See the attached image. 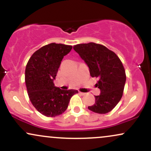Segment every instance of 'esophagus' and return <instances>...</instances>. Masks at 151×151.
I'll list each match as a JSON object with an SVG mask.
<instances>
[{"label":"esophagus","mask_w":151,"mask_h":151,"mask_svg":"<svg viewBox=\"0 0 151 151\" xmlns=\"http://www.w3.org/2000/svg\"><path fill=\"white\" fill-rule=\"evenodd\" d=\"M79 93H80V94H81V95H85V94H86V93L81 92V91H79Z\"/></svg>","instance_id":"34e87169"}]
</instances>
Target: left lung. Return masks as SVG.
<instances>
[{
	"instance_id": "1",
	"label": "left lung",
	"mask_w": 151,
	"mask_h": 151,
	"mask_svg": "<svg viewBox=\"0 0 151 151\" xmlns=\"http://www.w3.org/2000/svg\"><path fill=\"white\" fill-rule=\"evenodd\" d=\"M73 48L89 67L90 75L99 79L96 86L101 93L95 96L94 104L88 109L97 114L111 111L122 97L126 83L120 59L105 46L93 42L79 44Z\"/></svg>"
}]
</instances>
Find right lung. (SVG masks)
I'll use <instances>...</instances> for the list:
<instances>
[{"instance_id":"obj_1","label":"right lung","mask_w":151,"mask_h":151,"mask_svg":"<svg viewBox=\"0 0 151 151\" xmlns=\"http://www.w3.org/2000/svg\"><path fill=\"white\" fill-rule=\"evenodd\" d=\"M72 46L51 43L37 50L25 68V84L29 98L38 111L47 117H55L65 111L70 99L77 90L57 87L54 80L64 56Z\"/></svg>"}]
</instances>
